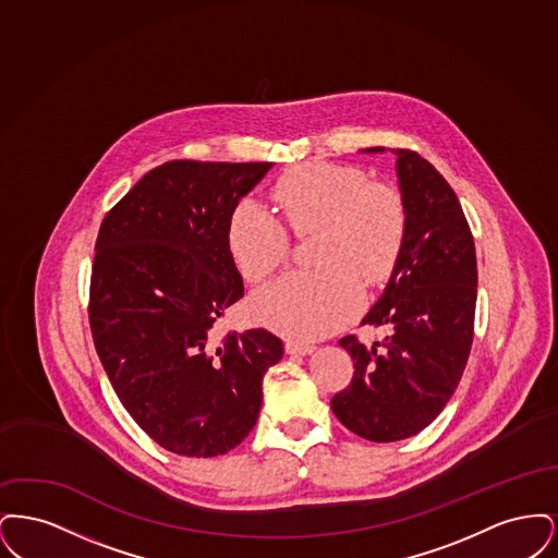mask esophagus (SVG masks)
<instances>
[{
  "instance_id": "esophagus-1",
  "label": "esophagus",
  "mask_w": 558,
  "mask_h": 558,
  "mask_svg": "<svg viewBox=\"0 0 558 558\" xmlns=\"http://www.w3.org/2000/svg\"><path fill=\"white\" fill-rule=\"evenodd\" d=\"M284 349L289 355H310L316 351V347L310 345V343H299V341H287Z\"/></svg>"
}]
</instances>
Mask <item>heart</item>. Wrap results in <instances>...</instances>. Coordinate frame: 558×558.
Segmentation results:
<instances>
[{
  "instance_id": "obj_1",
  "label": "heart",
  "mask_w": 558,
  "mask_h": 558,
  "mask_svg": "<svg viewBox=\"0 0 558 558\" xmlns=\"http://www.w3.org/2000/svg\"><path fill=\"white\" fill-rule=\"evenodd\" d=\"M271 198L296 236L318 232L319 269L267 284L253 296L251 312L296 341L326 337L360 310V278L380 284L391 276L405 240V203L396 187L371 184L355 167L318 160L289 169ZM226 244L246 282L266 280L289 255L287 230L253 198L230 213Z\"/></svg>"
}]
</instances>
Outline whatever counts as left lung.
I'll list each match as a JSON object with an SVG mask.
<instances>
[{"instance_id":"obj_1","label":"left lung","mask_w":558,"mask_h":558,"mask_svg":"<svg viewBox=\"0 0 558 558\" xmlns=\"http://www.w3.org/2000/svg\"><path fill=\"white\" fill-rule=\"evenodd\" d=\"M391 153L408 228L389 282L362 319L391 332L383 345L339 341L355 372L330 401L351 433L376 444L408 439L441 414L471 353L477 303L475 242L456 192L421 155Z\"/></svg>"}]
</instances>
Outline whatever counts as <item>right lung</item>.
<instances>
[{"instance_id":"1","label":"right lung","mask_w":558,"mask_h":558,"mask_svg":"<svg viewBox=\"0 0 558 558\" xmlns=\"http://www.w3.org/2000/svg\"><path fill=\"white\" fill-rule=\"evenodd\" d=\"M274 162L169 160L108 211L92 267L89 324L114 393L160 448L211 458L253 430L282 341L217 337L244 294L226 228Z\"/></svg>"}]
</instances>
